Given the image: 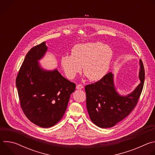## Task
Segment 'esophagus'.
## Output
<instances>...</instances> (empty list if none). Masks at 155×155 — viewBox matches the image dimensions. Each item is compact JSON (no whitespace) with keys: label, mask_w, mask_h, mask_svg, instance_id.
<instances>
[{"label":"esophagus","mask_w":155,"mask_h":155,"mask_svg":"<svg viewBox=\"0 0 155 155\" xmlns=\"http://www.w3.org/2000/svg\"><path fill=\"white\" fill-rule=\"evenodd\" d=\"M76 87L77 90H81L83 88V86H82L81 84H78V85H77Z\"/></svg>","instance_id":"1"}]
</instances>
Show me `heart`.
Returning a JSON list of instances; mask_svg holds the SVG:
<instances>
[{"label": "heart", "instance_id": "b5f03b06", "mask_svg": "<svg viewBox=\"0 0 155 155\" xmlns=\"http://www.w3.org/2000/svg\"><path fill=\"white\" fill-rule=\"evenodd\" d=\"M113 57L111 48L101 42L77 44L72 49L71 55L61 59L62 68L69 78L73 79L81 71L87 78L97 81L108 72Z\"/></svg>", "mask_w": 155, "mask_h": 155}]
</instances>
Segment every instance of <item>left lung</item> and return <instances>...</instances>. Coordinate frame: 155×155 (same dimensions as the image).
Listing matches in <instances>:
<instances>
[{"label":"left lung","mask_w":155,"mask_h":155,"mask_svg":"<svg viewBox=\"0 0 155 155\" xmlns=\"http://www.w3.org/2000/svg\"><path fill=\"white\" fill-rule=\"evenodd\" d=\"M140 83L130 94L123 96L116 91L112 72L85 86L86 107L92 122L102 128L111 127L123 120L136 106L145 80V70L140 60Z\"/></svg>","instance_id":"8db88e82"}]
</instances>
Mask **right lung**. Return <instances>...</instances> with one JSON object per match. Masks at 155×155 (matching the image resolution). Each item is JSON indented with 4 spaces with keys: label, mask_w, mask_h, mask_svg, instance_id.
<instances>
[{
    "label": "right lung",
    "mask_w": 155,
    "mask_h": 155,
    "mask_svg": "<svg viewBox=\"0 0 155 155\" xmlns=\"http://www.w3.org/2000/svg\"><path fill=\"white\" fill-rule=\"evenodd\" d=\"M45 42L27 53L16 79L21 107L26 117L41 127L58 123L65 112L76 84L58 71L43 69L38 63L47 51Z\"/></svg>",
    "instance_id": "1"
}]
</instances>
